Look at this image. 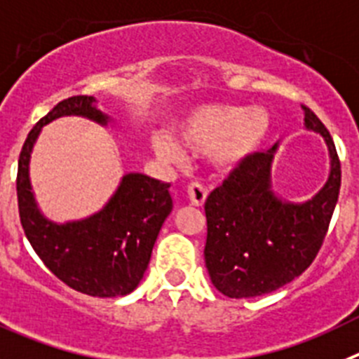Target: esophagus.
Wrapping results in <instances>:
<instances>
[{"instance_id":"obj_1","label":"esophagus","mask_w":359,"mask_h":359,"mask_svg":"<svg viewBox=\"0 0 359 359\" xmlns=\"http://www.w3.org/2000/svg\"><path fill=\"white\" fill-rule=\"evenodd\" d=\"M187 196H189V202L196 208L203 205L205 198H208V187L200 182H191L187 186Z\"/></svg>"}]
</instances>
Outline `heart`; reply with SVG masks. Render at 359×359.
Listing matches in <instances>:
<instances>
[{
	"instance_id": "obj_1",
	"label": "heart",
	"mask_w": 359,
	"mask_h": 359,
	"mask_svg": "<svg viewBox=\"0 0 359 359\" xmlns=\"http://www.w3.org/2000/svg\"><path fill=\"white\" fill-rule=\"evenodd\" d=\"M272 130V116L263 107H243L236 103H209L193 109L177 125L179 141L200 156H212L224 168L243 163ZM151 148L164 161L182 163L186 151L164 134L151 137Z\"/></svg>"
}]
</instances>
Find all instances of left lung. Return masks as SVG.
<instances>
[{"label":"left lung","instance_id":"left-lung-1","mask_svg":"<svg viewBox=\"0 0 359 359\" xmlns=\"http://www.w3.org/2000/svg\"><path fill=\"white\" fill-rule=\"evenodd\" d=\"M304 109L306 128L324 137L331 173L311 200L283 202L272 191V150L247 157L205 200L209 277L231 299L270 293L292 283L313 263L327 234L341 184L340 159L331 134L315 112Z\"/></svg>","mask_w":359,"mask_h":359}]
</instances>
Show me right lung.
Returning a JSON list of instances; mask_svg holds the SVG:
<instances>
[{"label": "right lung", "instance_id": "1", "mask_svg": "<svg viewBox=\"0 0 359 359\" xmlns=\"http://www.w3.org/2000/svg\"><path fill=\"white\" fill-rule=\"evenodd\" d=\"M95 102L93 96L62 100L30 130L18 164L19 218L35 254L69 288L91 297H121L143 279L157 234L172 212L170 184L127 173L102 211L59 225L41 215L28 177L32 148L46 123L60 116H83L107 125L109 116Z\"/></svg>", "mask_w": 359, "mask_h": 359}]
</instances>
